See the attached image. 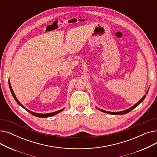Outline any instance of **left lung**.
<instances>
[{"label":"left lung","instance_id":"left-lung-1","mask_svg":"<svg viewBox=\"0 0 157 157\" xmlns=\"http://www.w3.org/2000/svg\"><path fill=\"white\" fill-rule=\"evenodd\" d=\"M147 92L148 91H147V92H146V94L147 93ZM145 97H146V95H144L141 100H140L137 103H136L134 105H133L132 107H131L130 108H129V109H127V110H125V111H120V112H109V111H104V110H102V109H100L101 111H102V112H104V113H109V114H126V113H128V112H130V111H132V109H134L135 108H136V107L140 104V103H141L143 101H144V99L145 98Z\"/></svg>","mask_w":157,"mask_h":157}]
</instances>
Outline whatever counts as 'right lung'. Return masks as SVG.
I'll list each match as a JSON object with an SVG mask.
<instances>
[{"instance_id":"obj_1","label":"right lung","mask_w":157,"mask_h":157,"mask_svg":"<svg viewBox=\"0 0 157 157\" xmlns=\"http://www.w3.org/2000/svg\"><path fill=\"white\" fill-rule=\"evenodd\" d=\"M9 85H10V90H11V94H12V95H13L14 98L15 99V101H16V102H17L20 106H21L23 109L27 110L28 112H29L30 113H31L32 114H33V115H34V116H35V117H39V118H46V117H49L53 116V115H55V114H58L59 113H60V112H61V111H63V109H62L59 110V111H58L53 112V113H48V114H39V113H34V112H32V111H30L27 109L25 108V107H23V106L21 104V103L18 101V100L17 99V98H16V96H15V95H14V92H13V89H12V88H11V84H10V81H9Z\"/></svg>"}]
</instances>
